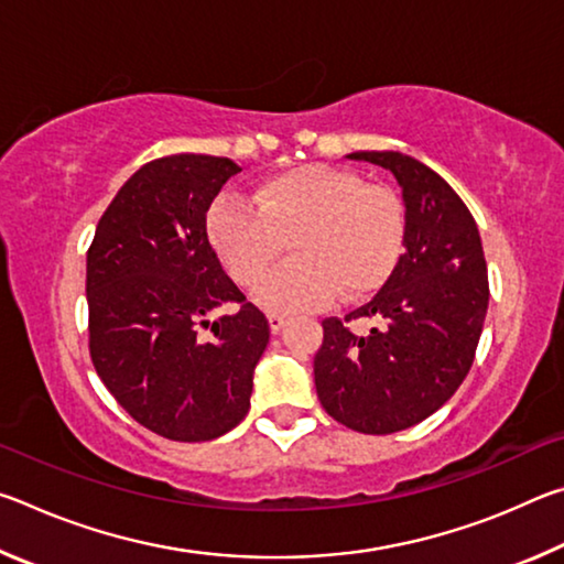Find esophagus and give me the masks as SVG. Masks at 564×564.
<instances>
[{
    "label": "esophagus",
    "mask_w": 564,
    "mask_h": 564,
    "mask_svg": "<svg viewBox=\"0 0 564 564\" xmlns=\"http://www.w3.org/2000/svg\"><path fill=\"white\" fill-rule=\"evenodd\" d=\"M269 328H271V333H279L281 328H283V323H285V316H281V313H269Z\"/></svg>",
    "instance_id": "esophagus-1"
}]
</instances>
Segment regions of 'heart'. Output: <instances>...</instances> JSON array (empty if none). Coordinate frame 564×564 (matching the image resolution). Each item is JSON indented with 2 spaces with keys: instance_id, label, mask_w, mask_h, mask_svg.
I'll use <instances>...</instances> for the list:
<instances>
[{
  "instance_id": "1",
  "label": "heart",
  "mask_w": 564,
  "mask_h": 564,
  "mask_svg": "<svg viewBox=\"0 0 564 564\" xmlns=\"http://www.w3.org/2000/svg\"><path fill=\"white\" fill-rule=\"evenodd\" d=\"M206 234L243 289L260 283L289 240L294 261L256 291L263 308L289 313L380 289L403 253L405 208L393 188L356 171L301 164L265 178L251 202L216 198Z\"/></svg>"
}]
</instances>
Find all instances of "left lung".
I'll return each instance as SVG.
<instances>
[{
  "label": "left lung",
  "instance_id": "1",
  "mask_svg": "<svg viewBox=\"0 0 564 564\" xmlns=\"http://www.w3.org/2000/svg\"><path fill=\"white\" fill-rule=\"evenodd\" d=\"M403 188L405 251L373 301L323 321L313 358L326 413L350 431L390 435L433 415L470 370L488 313L480 234L445 178L398 151H356ZM373 317L368 334L351 323Z\"/></svg>",
  "mask_w": 564,
  "mask_h": 564
}]
</instances>
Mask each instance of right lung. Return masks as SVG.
Wrapping results in <instances>:
<instances>
[{
	"mask_svg": "<svg viewBox=\"0 0 564 564\" xmlns=\"http://www.w3.org/2000/svg\"><path fill=\"white\" fill-rule=\"evenodd\" d=\"M238 171L206 154L149 161L113 196L87 251L94 368L137 423L176 443L214 441L241 423L269 343V321L224 273L206 234L208 206ZM228 302L236 314L207 321Z\"/></svg>",
	"mask_w": 564,
	"mask_h": 564,
	"instance_id": "right-lung-1",
	"label": "right lung"
}]
</instances>
